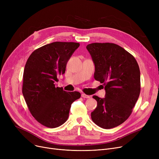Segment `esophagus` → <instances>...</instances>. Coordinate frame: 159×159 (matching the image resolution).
<instances>
[{"label": "esophagus", "mask_w": 159, "mask_h": 159, "mask_svg": "<svg viewBox=\"0 0 159 159\" xmlns=\"http://www.w3.org/2000/svg\"><path fill=\"white\" fill-rule=\"evenodd\" d=\"M81 97H82V98H90V96L87 95H86V94H84V93H82V94H81Z\"/></svg>", "instance_id": "34e87169"}]
</instances>
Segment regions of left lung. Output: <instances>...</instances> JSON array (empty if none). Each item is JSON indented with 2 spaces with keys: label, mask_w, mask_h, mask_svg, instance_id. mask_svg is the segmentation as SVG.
I'll use <instances>...</instances> for the list:
<instances>
[{
  "label": "left lung",
  "mask_w": 159,
  "mask_h": 159,
  "mask_svg": "<svg viewBox=\"0 0 159 159\" xmlns=\"http://www.w3.org/2000/svg\"><path fill=\"white\" fill-rule=\"evenodd\" d=\"M95 65L94 78L104 83V98L93 96L97 102L92 120L104 129L118 126L132 112L140 91L138 63L132 55L113 43H92L86 46Z\"/></svg>",
  "instance_id": "1"
}]
</instances>
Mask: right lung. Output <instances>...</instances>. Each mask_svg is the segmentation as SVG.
<instances>
[{
  "label": "right lung",
  "instance_id": "add662e5",
  "mask_svg": "<svg viewBox=\"0 0 159 159\" xmlns=\"http://www.w3.org/2000/svg\"><path fill=\"white\" fill-rule=\"evenodd\" d=\"M79 46L65 42L44 45L31 54L25 65L22 94L33 117L44 126H61L68 119L71 104L80 97L78 91L67 92L55 86Z\"/></svg>",
  "mask_w": 159,
  "mask_h": 159
}]
</instances>
